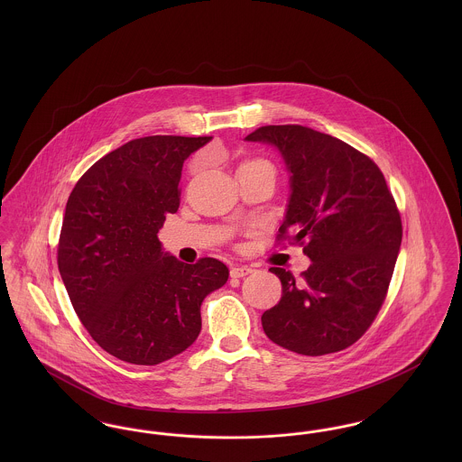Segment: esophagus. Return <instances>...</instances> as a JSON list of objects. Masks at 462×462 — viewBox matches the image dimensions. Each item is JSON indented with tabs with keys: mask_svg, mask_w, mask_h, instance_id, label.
<instances>
[{
	"mask_svg": "<svg viewBox=\"0 0 462 462\" xmlns=\"http://www.w3.org/2000/svg\"><path fill=\"white\" fill-rule=\"evenodd\" d=\"M249 273H253V268H251V266H245V264H237V266H232V268H230V275H232L234 279H241V277H245V275H249Z\"/></svg>",
	"mask_w": 462,
	"mask_h": 462,
	"instance_id": "34e87169",
	"label": "esophagus"
}]
</instances>
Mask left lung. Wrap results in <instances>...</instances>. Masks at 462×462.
Returning <instances> with one entry per match:
<instances>
[{
    "label": "left lung",
    "mask_w": 462,
    "mask_h": 462,
    "mask_svg": "<svg viewBox=\"0 0 462 462\" xmlns=\"http://www.w3.org/2000/svg\"><path fill=\"white\" fill-rule=\"evenodd\" d=\"M244 140L272 145L282 157L289 199L279 232L307 241L311 262L300 279L270 268L282 298L262 315L264 334L300 355L345 350L373 324L402 244L386 180L367 155L305 126H263Z\"/></svg>",
    "instance_id": "1"
}]
</instances>
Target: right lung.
<instances>
[{
    "instance_id": "1",
    "label": "right lung",
    "mask_w": 462,
    "mask_h": 462,
    "mask_svg": "<svg viewBox=\"0 0 462 462\" xmlns=\"http://www.w3.org/2000/svg\"><path fill=\"white\" fill-rule=\"evenodd\" d=\"M213 136L136 138L98 159L67 200L59 270L89 336L112 356L157 365L200 332V305L228 279L215 258L187 264L157 234L180 206L185 159Z\"/></svg>"
}]
</instances>
